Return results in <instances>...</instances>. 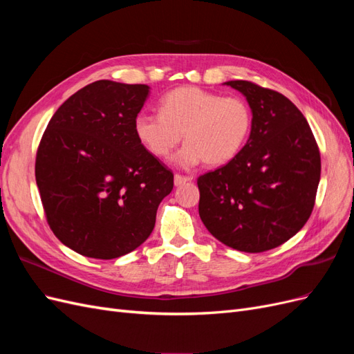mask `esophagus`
<instances>
[{
    "label": "esophagus",
    "mask_w": 354,
    "mask_h": 354,
    "mask_svg": "<svg viewBox=\"0 0 354 354\" xmlns=\"http://www.w3.org/2000/svg\"><path fill=\"white\" fill-rule=\"evenodd\" d=\"M189 181H192V177H189V176H180V174L174 176V185L176 186L186 185V183H189Z\"/></svg>",
    "instance_id": "esophagus-1"
}]
</instances>
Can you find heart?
Instances as JSON below:
<instances>
[{"instance_id": "obj_1", "label": "heart", "mask_w": 354, "mask_h": 354, "mask_svg": "<svg viewBox=\"0 0 354 354\" xmlns=\"http://www.w3.org/2000/svg\"><path fill=\"white\" fill-rule=\"evenodd\" d=\"M251 127L246 100L194 85L171 90L160 100V112H142L134 122L138 140L158 158H168L185 137L187 143L174 158L185 168L202 160L211 167L230 162L248 140Z\"/></svg>"}]
</instances>
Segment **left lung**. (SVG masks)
Instances as JSON below:
<instances>
[{"instance_id": "8db88e82", "label": "left lung", "mask_w": 354, "mask_h": 354, "mask_svg": "<svg viewBox=\"0 0 354 354\" xmlns=\"http://www.w3.org/2000/svg\"><path fill=\"white\" fill-rule=\"evenodd\" d=\"M226 84L250 103L251 134L230 162L198 177L199 216L224 245L264 252L292 238L312 214L319 146L304 115L283 94L251 81Z\"/></svg>"}]
</instances>
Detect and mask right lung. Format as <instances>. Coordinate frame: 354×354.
Masks as SVG:
<instances>
[{
  "instance_id": "right-lung-1",
  "label": "right lung",
  "mask_w": 354,
  "mask_h": 354,
  "mask_svg": "<svg viewBox=\"0 0 354 354\" xmlns=\"http://www.w3.org/2000/svg\"><path fill=\"white\" fill-rule=\"evenodd\" d=\"M145 84L95 81L63 103L41 137L35 178L50 229L71 250L112 260L155 227L174 174L138 140Z\"/></svg>"
}]
</instances>
